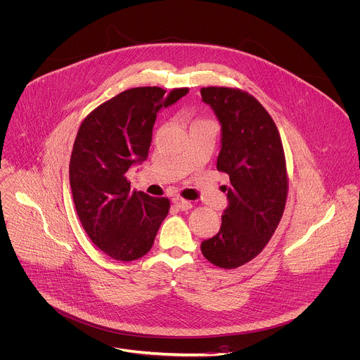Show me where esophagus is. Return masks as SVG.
<instances>
[{"mask_svg":"<svg viewBox=\"0 0 360 360\" xmlns=\"http://www.w3.org/2000/svg\"><path fill=\"white\" fill-rule=\"evenodd\" d=\"M172 203H174L178 209H181V210H189V209L192 207V203H191L189 200L182 199V198H174V199H172Z\"/></svg>","mask_w":360,"mask_h":360,"instance_id":"esophagus-1","label":"esophagus"}]
</instances>
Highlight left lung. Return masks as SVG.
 <instances>
[{
	"instance_id": "obj_1",
	"label": "left lung",
	"mask_w": 360,
	"mask_h": 360,
	"mask_svg": "<svg viewBox=\"0 0 360 360\" xmlns=\"http://www.w3.org/2000/svg\"><path fill=\"white\" fill-rule=\"evenodd\" d=\"M200 94L221 124L217 169L230 176L223 186L229 206L220 231L200 250L213 265L234 269L265 248L282 219L286 160L275 122L252 95L226 86L202 88Z\"/></svg>"
}]
</instances>
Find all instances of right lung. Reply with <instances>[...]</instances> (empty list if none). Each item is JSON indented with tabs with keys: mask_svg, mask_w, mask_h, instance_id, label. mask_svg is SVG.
Masks as SVG:
<instances>
[{
	"mask_svg": "<svg viewBox=\"0 0 360 360\" xmlns=\"http://www.w3.org/2000/svg\"><path fill=\"white\" fill-rule=\"evenodd\" d=\"M139 86L94 109L81 123L70 160V186L78 219L91 241L116 261L146 255L169 212L167 198L130 192L126 172L147 160L161 108L188 94Z\"/></svg>",
	"mask_w": 360,
	"mask_h": 360,
	"instance_id": "1",
	"label": "right lung"
}]
</instances>
